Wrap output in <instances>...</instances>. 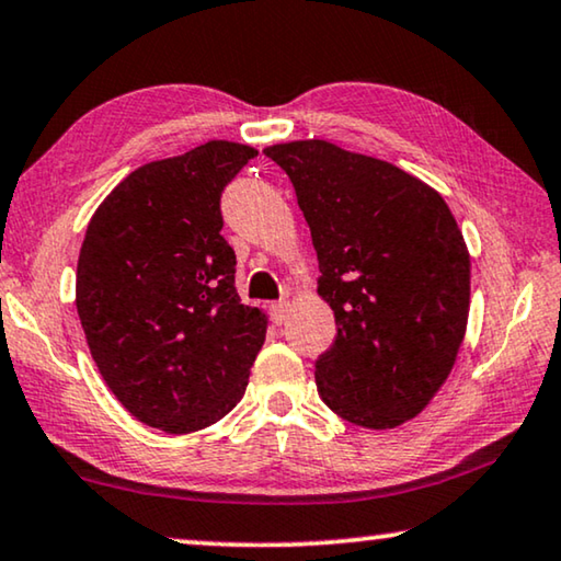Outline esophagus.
Wrapping results in <instances>:
<instances>
[{
	"mask_svg": "<svg viewBox=\"0 0 561 561\" xmlns=\"http://www.w3.org/2000/svg\"><path fill=\"white\" fill-rule=\"evenodd\" d=\"M271 316H273V321L280 327L288 316V300H275V304L271 306Z\"/></svg>",
	"mask_w": 561,
	"mask_h": 561,
	"instance_id": "obj_1",
	"label": "esophagus"
}]
</instances>
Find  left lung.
Masks as SVG:
<instances>
[{"mask_svg":"<svg viewBox=\"0 0 561 561\" xmlns=\"http://www.w3.org/2000/svg\"><path fill=\"white\" fill-rule=\"evenodd\" d=\"M294 182L336 339L316 362L327 408L389 430L427 408L468 327L470 255L450 207L400 167L321 139L267 146Z\"/></svg>","mask_w":561,"mask_h":561,"instance_id":"obj_1","label":"left lung"}]
</instances>
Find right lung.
Wrapping results in <instances>:
<instances>
[{"mask_svg":"<svg viewBox=\"0 0 561 561\" xmlns=\"http://www.w3.org/2000/svg\"><path fill=\"white\" fill-rule=\"evenodd\" d=\"M257 157L207 141L151 161L95 209L78 257L76 306L95 367L144 425L184 435L242 400L267 316L240 304L220 234L227 182Z\"/></svg>","mask_w":561,"mask_h":561,"instance_id":"obj_1","label":"right lung"}]
</instances>
